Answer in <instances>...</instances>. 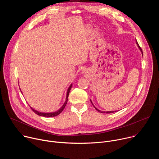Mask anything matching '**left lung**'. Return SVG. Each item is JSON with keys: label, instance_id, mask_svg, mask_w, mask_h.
I'll return each instance as SVG.
<instances>
[{"label": "left lung", "instance_id": "left-lung-1", "mask_svg": "<svg viewBox=\"0 0 159 159\" xmlns=\"http://www.w3.org/2000/svg\"><path fill=\"white\" fill-rule=\"evenodd\" d=\"M136 44H137V46H138V47H139V48L140 49V50L141 51V52H142V55H143V52H142V48L140 47V46L139 45V44H138V43H137V40H136ZM90 102H91V103H92V104L93 105V106L94 107V108L98 111V112H101V113H112V112H116V111H100L99 109H98L97 107H96L95 106H94V105L93 104V102H92V101L90 100Z\"/></svg>", "mask_w": 159, "mask_h": 159}]
</instances>
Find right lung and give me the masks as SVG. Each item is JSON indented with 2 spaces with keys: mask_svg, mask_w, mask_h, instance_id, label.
Instances as JSON below:
<instances>
[{
  "mask_svg": "<svg viewBox=\"0 0 159 159\" xmlns=\"http://www.w3.org/2000/svg\"><path fill=\"white\" fill-rule=\"evenodd\" d=\"M72 84H70V85L69 86V87L67 89V91H66V99H65V102L63 103V104L62 105V106L59 109H58L57 111H54V112H39L38 111H36L34 109H33V107H31V109L36 113V115H39V116H43V117H46V118H49V117H54V116H58V115H60V113L62 112V111L64 109L66 103H67V101H68V97H69V93L70 91V89L72 88ZM21 93L22 91H21Z\"/></svg>",
  "mask_w": 159,
  "mask_h": 159,
  "instance_id": "1",
  "label": "right lung"
}]
</instances>
